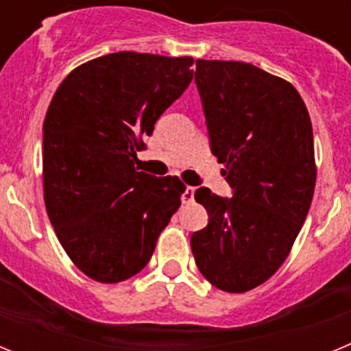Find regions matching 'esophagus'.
<instances>
[{
  "label": "esophagus",
  "instance_id": "34e87169",
  "mask_svg": "<svg viewBox=\"0 0 351 351\" xmlns=\"http://www.w3.org/2000/svg\"><path fill=\"white\" fill-rule=\"evenodd\" d=\"M181 200H182V204L193 202V200H195V188H193V186H188V188H186L184 193H182V197H181Z\"/></svg>",
  "mask_w": 351,
  "mask_h": 351
}]
</instances>
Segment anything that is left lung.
Returning a JSON list of instances; mask_svg holds the SVG:
<instances>
[{
    "label": "left lung",
    "instance_id": "obj_1",
    "mask_svg": "<svg viewBox=\"0 0 351 351\" xmlns=\"http://www.w3.org/2000/svg\"><path fill=\"white\" fill-rule=\"evenodd\" d=\"M210 151L234 197L198 188L209 214L191 235L198 271L230 293L253 290L281 267L308 216L316 182L308 108L285 79L241 61L197 60Z\"/></svg>",
    "mask_w": 351,
    "mask_h": 351
}]
</instances>
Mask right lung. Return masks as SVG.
I'll list each match as a JSON object with an SVG mask.
<instances>
[{
    "label": "right lung",
    "mask_w": 351,
    "mask_h": 351,
    "mask_svg": "<svg viewBox=\"0 0 351 351\" xmlns=\"http://www.w3.org/2000/svg\"><path fill=\"white\" fill-rule=\"evenodd\" d=\"M193 58L114 52L61 82L43 121V198L61 246L100 283L147 265L184 184L135 169L142 138L193 79Z\"/></svg>",
    "instance_id": "add662e5"
}]
</instances>
